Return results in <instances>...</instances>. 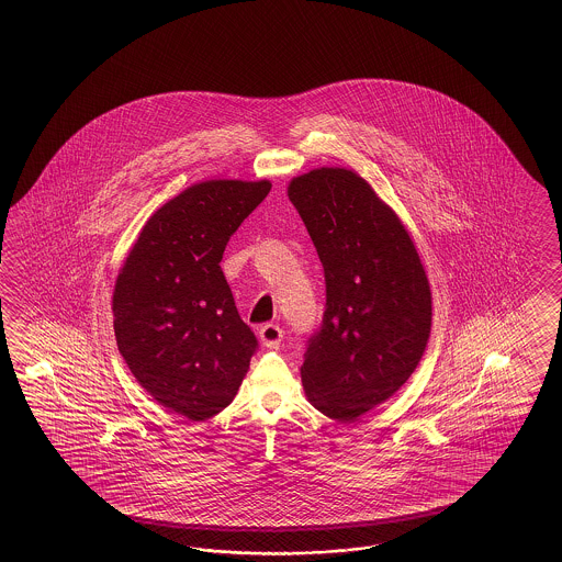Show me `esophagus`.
Wrapping results in <instances>:
<instances>
[{"instance_id": "obj_1", "label": "esophagus", "mask_w": 562, "mask_h": 562, "mask_svg": "<svg viewBox=\"0 0 562 562\" xmlns=\"http://www.w3.org/2000/svg\"><path fill=\"white\" fill-rule=\"evenodd\" d=\"M282 338H284V331L280 325L266 324L259 329V340L266 348H278Z\"/></svg>"}]
</instances>
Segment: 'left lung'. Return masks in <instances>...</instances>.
Here are the masks:
<instances>
[{
	"label": "left lung",
	"instance_id": "8db88e82",
	"mask_svg": "<svg viewBox=\"0 0 562 562\" xmlns=\"http://www.w3.org/2000/svg\"><path fill=\"white\" fill-rule=\"evenodd\" d=\"M289 198L322 259L325 311L301 376L308 402L352 423L416 371L430 336V286L408 231L346 169L290 181Z\"/></svg>",
	"mask_w": 562,
	"mask_h": 562
}]
</instances>
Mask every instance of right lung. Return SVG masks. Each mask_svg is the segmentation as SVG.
Returning <instances> with one entry per match:
<instances>
[{
	"mask_svg": "<svg viewBox=\"0 0 562 562\" xmlns=\"http://www.w3.org/2000/svg\"><path fill=\"white\" fill-rule=\"evenodd\" d=\"M270 189V181L221 179L181 191L144 224L117 276L121 357L158 404L189 420L226 408L256 355L221 259Z\"/></svg>",
	"mask_w": 562,
	"mask_h": 562,
	"instance_id": "add662e5",
	"label": "right lung"
}]
</instances>
